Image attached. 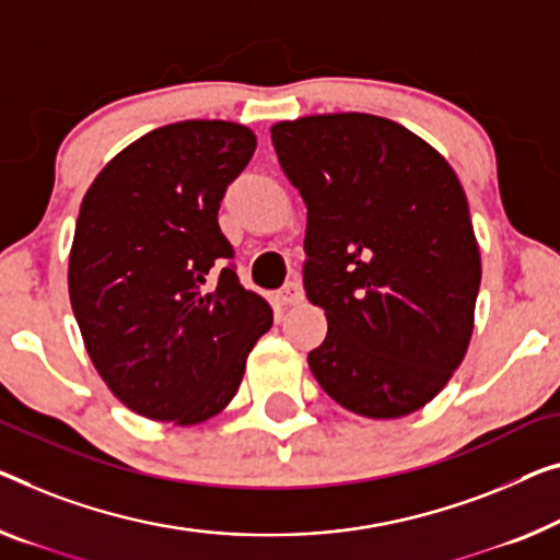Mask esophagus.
<instances>
[{
	"mask_svg": "<svg viewBox=\"0 0 560 560\" xmlns=\"http://www.w3.org/2000/svg\"><path fill=\"white\" fill-rule=\"evenodd\" d=\"M277 296H279V302L283 306H294L304 299V289H302V283H299V281H289V283H283Z\"/></svg>",
	"mask_w": 560,
	"mask_h": 560,
	"instance_id": "1",
	"label": "esophagus"
}]
</instances>
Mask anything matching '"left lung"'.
<instances>
[{
	"instance_id": "obj_1",
	"label": "left lung",
	"mask_w": 560,
	"mask_h": 560,
	"mask_svg": "<svg viewBox=\"0 0 560 560\" xmlns=\"http://www.w3.org/2000/svg\"><path fill=\"white\" fill-rule=\"evenodd\" d=\"M271 140L306 203V296L329 322L312 374L357 415L420 410L472 334L480 248L460 180L377 115H308L273 125Z\"/></svg>"
}]
</instances>
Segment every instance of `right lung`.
I'll use <instances>...</instances> for the list:
<instances>
[{"mask_svg":"<svg viewBox=\"0 0 560 560\" xmlns=\"http://www.w3.org/2000/svg\"><path fill=\"white\" fill-rule=\"evenodd\" d=\"M254 150L238 122L163 125L115 155L82 198L67 269L74 319L105 385L150 420L219 415L273 324L271 306L241 287L219 226L223 194Z\"/></svg>","mask_w":560,"mask_h":560,"instance_id":"right-lung-1","label":"right lung"}]
</instances>
